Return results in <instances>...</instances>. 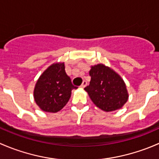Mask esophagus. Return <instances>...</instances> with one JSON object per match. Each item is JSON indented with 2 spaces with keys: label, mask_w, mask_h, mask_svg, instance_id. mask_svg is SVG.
I'll return each instance as SVG.
<instances>
[{
  "label": "esophagus",
  "mask_w": 159,
  "mask_h": 159,
  "mask_svg": "<svg viewBox=\"0 0 159 159\" xmlns=\"http://www.w3.org/2000/svg\"><path fill=\"white\" fill-rule=\"evenodd\" d=\"M86 85H87V81H83L82 84H81V86H80V87H81V89H84V88L85 87Z\"/></svg>",
  "instance_id": "esophagus-1"
}]
</instances>
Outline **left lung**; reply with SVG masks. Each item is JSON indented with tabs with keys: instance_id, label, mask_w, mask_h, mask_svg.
I'll use <instances>...</instances> for the list:
<instances>
[{
	"instance_id": "8db88e82",
	"label": "left lung",
	"mask_w": 159,
	"mask_h": 159,
	"mask_svg": "<svg viewBox=\"0 0 159 159\" xmlns=\"http://www.w3.org/2000/svg\"><path fill=\"white\" fill-rule=\"evenodd\" d=\"M91 81L84 88L93 103L105 111L121 108L129 98L122 78L108 67L99 64L91 67Z\"/></svg>"
}]
</instances>
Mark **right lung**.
<instances>
[{"instance_id": "right-lung-1", "label": "right lung", "mask_w": 159, "mask_h": 159, "mask_svg": "<svg viewBox=\"0 0 159 159\" xmlns=\"http://www.w3.org/2000/svg\"><path fill=\"white\" fill-rule=\"evenodd\" d=\"M76 89L65 72L64 63L54 64L38 80L34 97L41 109L54 113L65 106L71 91Z\"/></svg>"}]
</instances>
